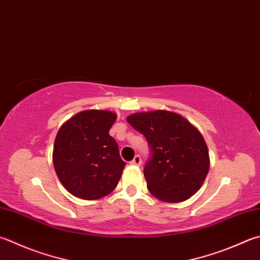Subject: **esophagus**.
<instances>
[{"instance_id":"obj_1","label":"esophagus","mask_w":260,"mask_h":260,"mask_svg":"<svg viewBox=\"0 0 260 260\" xmlns=\"http://www.w3.org/2000/svg\"><path fill=\"white\" fill-rule=\"evenodd\" d=\"M130 163L132 164V165H140L141 164V157H140V156L139 155H136L135 156V157H134V159H132L131 161H130Z\"/></svg>"}]
</instances>
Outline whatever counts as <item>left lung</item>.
Returning <instances> with one entry per match:
<instances>
[{"label":"left lung","instance_id":"left-lung-1","mask_svg":"<svg viewBox=\"0 0 260 260\" xmlns=\"http://www.w3.org/2000/svg\"><path fill=\"white\" fill-rule=\"evenodd\" d=\"M126 121L149 146L144 169L149 192L165 203L184 202L197 192L209 170L208 148L199 130L165 110L131 114Z\"/></svg>","mask_w":260,"mask_h":260}]
</instances>
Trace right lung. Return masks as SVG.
Instances as JSON below:
<instances>
[{"mask_svg":"<svg viewBox=\"0 0 260 260\" xmlns=\"http://www.w3.org/2000/svg\"><path fill=\"white\" fill-rule=\"evenodd\" d=\"M115 120L116 114L111 111L87 110L58 129L53 148L54 169L63 187L75 197L100 199L119 183L125 161L109 134Z\"/></svg>","mask_w":260,"mask_h":260,"instance_id":"right-lung-1","label":"right lung"}]
</instances>
